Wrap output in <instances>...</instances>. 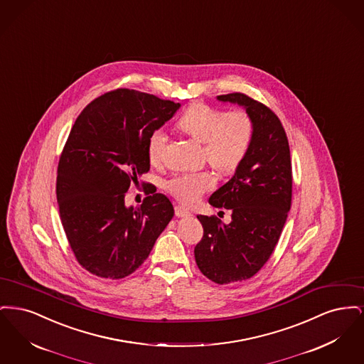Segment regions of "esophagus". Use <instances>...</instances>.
<instances>
[{
  "label": "esophagus",
  "instance_id": "1",
  "mask_svg": "<svg viewBox=\"0 0 364 364\" xmlns=\"http://www.w3.org/2000/svg\"><path fill=\"white\" fill-rule=\"evenodd\" d=\"M174 211H176V215H177V217H188V215H191L190 210L187 208H184V206H176Z\"/></svg>",
  "mask_w": 364,
  "mask_h": 364
}]
</instances>
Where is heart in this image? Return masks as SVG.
Returning a JSON list of instances; mask_svg holds the SVG:
<instances>
[{
	"instance_id": "1",
	"label": "heart",
	"mask_w": 364,
	"mask_h": 364,
	"mask_svg": "<svg viewBox=\"0 0 364 364\" xmlns=\"http://www.w3.org/2000/svg\"><path fill=\"white\" fill-rule=\"evenodd\" d=\"M181 132L203 143V154L220 173H233L250 151L254 138V122L244 110L226 112L208 104H193L178 119ZM168 138L154 131L147 141V154L153 164L164 158ZM215 177L210 171L174 174L165 188L183 203H195L206 191L213 188Z\"/></svg>"
}]
</instances>
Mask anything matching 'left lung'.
I'll return each mask as SVG.
<instances>
[{
	"instance_id": "8db88e82",
	"label": "left lung",
	"mask_w": 364,
	"mask_h": 364,
	"mask_svg": "<svg viewBox=\"0 0 364 364\" xmlns=\"http://www.w3.org/2000/svg\"><path fill=\"white\" fill-rule=\"evenodd\" d=\"M237 104L254 122L250 151L233 177L208 203L228 208L232 221L198 215L203 237L195 247L199 270L215 284L245 281L272 257L292 202V164L287 134L273 110L242 92L218 95Z\"/></svg>"
}]
</instances>
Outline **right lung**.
<instances>
[{
  "instance_id": "right-lung-1",
  "label": "right lung",
  "mask_w": 364,
  "mask_h": 364,
  "mask_svg": "<svg viewBox=\"0 0 364 364\" xmlns=\"http://www.w3.org/2000/svg\"><path fill=\"white\" fill-rule=\"evenodd\" d=\"M180 104L117 88L87 105L70 129L57 169L60 218L77 262L98 277L132 274L173 218V205L150 191L138 208L125 195L150 171L149 136Z\"/></svg>"
}]
</instances>
